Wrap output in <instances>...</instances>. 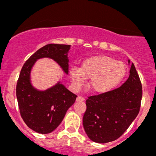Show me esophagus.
Returning a JSON list of instances; mask_svg holds the SVG:
<instances>
[{
  "label": "esophagus",
  "instance_id": "esophagus-1",
  "mask_svg": "<svg viewBox=\"0 0 156 156\" xmlns=\"http://www.w3.org/2000/svg\"><path fill=\"white\" fill-rule=\"evenodd\" d=\"M85 101V98H83L82 96H78L76 98V101Z\"/></svg>",
  "mask_w": 156,
  "mask_h": 156
}]
</instances>
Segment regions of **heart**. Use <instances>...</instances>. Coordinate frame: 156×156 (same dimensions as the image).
<instances>
[{"label":"heart","instance_id":"1","mask_svg":"<svg viewBox=\"0 0 156 156\" xmlns=\"http://www.w3.org/2000/svg\"><path fill=\"white\" fill-rule=\"evenodd\" d=\"M127 67L107 55L89 57L81 63L80 68L71 67L69 74L73 87L81 88L86 79H89L88 88L96 94H105L117 88L124 79Z\"/></svg>","mask_w":156,"mask_h":156}]
</instances>
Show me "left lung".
Instances as JSON below:
<instances>
[{"label":"left lung","instance_id":"left-lung-1","mask_svg":"<svg viewBox=\"0 0 156 156\" xmlns=\"http://www.w3.org/2000/svg\"><path fill=\"white\" fill-rule=\"evenodd\" d=\"M130 64V60H128ZM142 87L132 63L128 80L112 92L89 97L83 117L86 133L97 143H107L120 137L137 117Z\"/></svg>","mask_w":156,"mask_h":156}]
</instances>
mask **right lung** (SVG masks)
<instances>
[{
    "label": "right lung",
    "instance_id": "1",
    "mask_svg": "<svg viewBox=\"0 0 156 156\" xmlns=\"http://www.w3.org/2000/svg\"><path fill=\"white\" fill-rule=\"evenodd\" d=\"M70 47L69 44H46L26 61L20 73L16 94L20 115L27 126L39 133L53 131L63 120L77 96L61 81L46 90L36 89L31 81V69L39 58H49L68 74V52Z\"/></svg>",
    "mask_w": 156,
    "mask_h": 156
}]
</instances>
